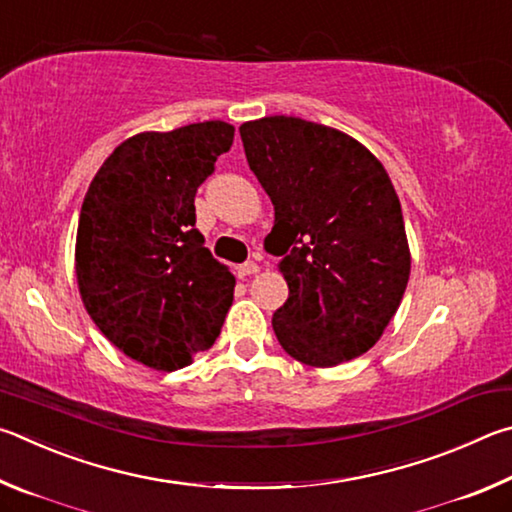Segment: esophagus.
Wrapping results in <instances>:
<instances>
[{"label":"esophagus","instance_id":"obj_1","mask_svg":"<svg viewBox=\"0 0 512 512\" xmlns=\"http://www.w3.org/2000/svg\"><path fill=\"white\" fill-rule=\"evenodd\" d=\"M258 272H261V267H258L254 261H249V263L238 267V276H240V279H247V276L258 274Z\"/></svg>","mask_w":512,"mask_h":512}]
</instances>
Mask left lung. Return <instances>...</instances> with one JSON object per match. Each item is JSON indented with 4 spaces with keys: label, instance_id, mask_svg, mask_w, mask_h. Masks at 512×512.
Masks as SVG:
<instances>
[{
    "label": "left lung",
    "instance_id": "left-lung-1",
    "mask_svg": "<svg viewBox=\"0 0 512 512\" xmlns=\"http://www.w3.org/2000/svg\"><path fill=\"white\" fill-rule=\"evenodd\" d=\"M240 137L274 204L267 240L290 288L272 317L276 339L317 369L355 360L398 312L411 270L387 170L346 132L299 116L247 121Z\"/></svg>",
    "mask_w": 512,
    "mask_h": 512
}]
</instances>
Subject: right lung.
<instances>
[{
    "instance_id": "obj_1",
    "label": "right lung",
    "mask_w": 512,
    "mask_h": 512,
    "mask_svg": "<svg viewBox=\"0 0 512 512\" xmlns=\"http://www.w3.org/2000/svg\"><path fill=\"white\" fill-rule=\"evenodd\" d=\"M233 125L139 132L98 168L80 209L76 279L98 330L132 360L177 371L209 351L236 279L195 229V193Z\"/></svg>"
}]
</instances>
